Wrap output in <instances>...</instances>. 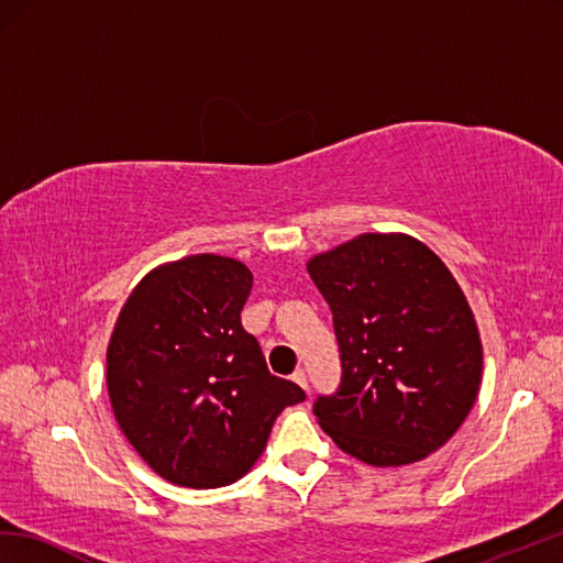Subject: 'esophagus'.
<instances>
[{
	"instance_id": "1",
	"label": "esophagus",
	"mask_w": 563,
	"mask_h": 563,
	"mask_svg": "<svg viewBox=\"0 0 563 563\" xmlns=\"http://www.w3.org/2000/svg\"><path fill=\"white\" fill-rule=\"evenodd\" d=\"M292 382L295 384H299L302 388H307L309 384H307V372L305 369H295V374H292Z\"/></svg>"
}]
</instances>
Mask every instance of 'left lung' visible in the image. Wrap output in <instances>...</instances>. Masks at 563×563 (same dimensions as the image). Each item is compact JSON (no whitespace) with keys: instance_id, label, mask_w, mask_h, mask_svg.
Here are the masks:
<instances>
[{"instance_id":"obj_1","label":"left lung","mask_w":563,"mask_h":563,"mask_svg":"<svg viewBox=\"0 0 563 563\" xmlns=\"http://www.w3.org/2000/svg\"><path fill=\"white\" fill-rule=\"evenodd\" d=\"M333 311L343 382L313 402L335 446L398 467L439 451L482 382L475 313L446 264L402 232H364L309 258Z\"/></svg>"}]
</instances>
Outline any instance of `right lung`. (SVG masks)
Returning <instances> with one entry per match:
<instances>
[{
  "label": "right lung",
  "mask_w": 563,
  "mask_h": 563,
  "mask_svg": "<svg viewBox=\"0 0 563 563\" xmlns=\"http://www.w3.org/2000/svg\"><path fill=\"white\" fill-rule=\"evenodd\" d=\"M242 261L194 254L155 266L126 297L108 343L114 420L153 473L216 489L244 477L271 427L305 390L273 376L242 307Z\"/></svg>",
  "instance_id": "obj_1"
}]
</instances>
